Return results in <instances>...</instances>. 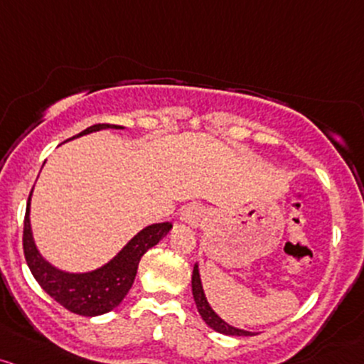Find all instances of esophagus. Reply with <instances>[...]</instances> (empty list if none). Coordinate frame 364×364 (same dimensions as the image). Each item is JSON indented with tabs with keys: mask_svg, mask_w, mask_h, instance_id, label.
I'll return each mask as SVG.
<instances>
[{
	"mask_svg": "<svg viewBox=\"0 0 364 364\" xmlns=\"http://www.w3.org/2000/svg\"><path fill=\"white\" fill-rule=\"evenodd\" d=\"M203 219H205V210L198 205L186 207V209L181 213V223H185V225H188L191 228L200 226Z\"/></svg>",
	"mask_w": 364,
	"mask_h": 364,
	"instance_id": "34e87169",
	"label": "esophagus"
}]
</instances>
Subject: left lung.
<instances>
[{
	"label": "left lung",
	"instance_id": "obj_1",
	"mask_svg": "<svg viewBox=\"0 0 364 364\" xmlns=\"http://www.w3.org/2000/svg\"><path fill=\"white\" fill-rule=\"evenodd\" d=\"M191 292H193V299H195V304H197L198 313H200L202 319L210 326V328L219 331V333L223 335H237V337H250V335H255L254 331H247V330L237 328V326H231L230 323H226L225 319L215 314V311L210 307L209 301H207L205 292H203L200 271H198L197 262H195L193 274H191Z\"/></svg>",
	"mask_w": 364,
	"mask_h": 364
}]
</instances>
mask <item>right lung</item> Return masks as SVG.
<instances>
[{"label":"right lung","instance_id":"obj_1","mask_svg":"<svg viewBox=\"0 0 364 364\" xmlns=\"http://www.w3.org/2000/svg\"><path fill=\"white\" fill-rule=\"evenodd\" d=\"M102 129H124V127L115 126V124H95L70 139ZM33 190L27 200L26 219H23V255L36 282L50 297H53L58 304L72 313L81 314V316H100V314L110 313L114 307L121 304L122 299L133 287L143 254L157 245L169 233L173 225L157 223V225L143 228L109 262L86 273H70L46 261L36 247L33 226H31Z\"/></svg>","mask_w":364,"mask_h":364}]
</instances>
